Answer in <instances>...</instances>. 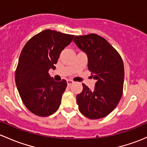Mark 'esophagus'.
I'll return each mask as SVG.
<instances>
[{"label": "esophagus", "mask_w": 147, "mask_h": 147, "mask_svg": "<svg viewBox=\"0 0 147 147\" xmlns=\"http://www.w3.org/2000/svg\"><path fill=\"white\" fill-rule=\"evenodd\" d=\"M67 86H70L71 84H72L74 83V82L71 80H67Z\"/></svg>", "instance_id": "1"}]
</instances>
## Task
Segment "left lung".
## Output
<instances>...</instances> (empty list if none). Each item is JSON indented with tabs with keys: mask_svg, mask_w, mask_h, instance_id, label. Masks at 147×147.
<instances>
[{
	"mask_svg": "<svg viewBox=\"0 0 147 147\" xmlns=\"http://www.w3.org/2000/svg\"><path fill=\"white\" fill-rule=\"evenodd\" d=\"M73 41L86 53L88 69L96 80L94 90L82 84V92L77 95L79 110L89 119L104 118L115 109L123 95V60L104 38L96 34L75 36Z\"/></svg>",
	"mask_w": 147,
	"mask_h": 147,
	"instance_id": "8db88e82",
	"label": "left lung"
}]
</instances>
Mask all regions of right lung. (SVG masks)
Here are the masks:
<instances>
[{"label": "right lung", "instance_id": "right-lung-1", "mask_svg": "<svg viewBox=\"0 0 147 147\" xmlns=\"http://www.w3.org/2000/svg\"><path fill=\"white\" fill-rule=\"evenodd\" d=\"M74 35L46 29L34 36L22 51L15 71V83L22 101L38 116L52 115L59 108L67 82H55L49 70L55 69L61 51Z\"/></svg>", "mask_w": 147, "mask_h": 147}]
</instances>
